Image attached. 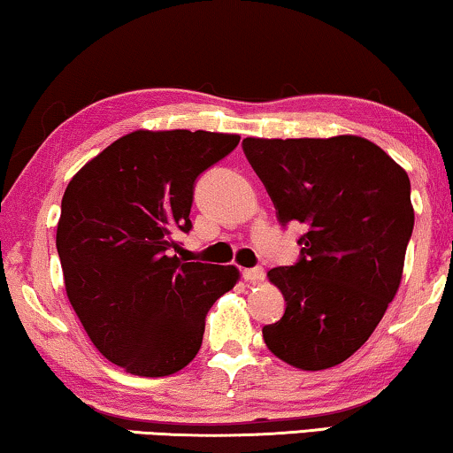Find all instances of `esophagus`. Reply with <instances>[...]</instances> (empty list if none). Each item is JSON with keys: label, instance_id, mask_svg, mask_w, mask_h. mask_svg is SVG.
<instances>
[{"label": "esophagus", "instance_id": "34e87169", "mask_svg": "<svg viewBox=\"0 0 453 453\" xmlns=\"http://www.w3.org/2000/svg\"><path fill=\"white\" fill-rule=\"evenodd\" d=\"M242 277L250 283H260L265 279V269L263 266H252V269L242 271Z\"/></svg>", "mask_w": 453, "mask_h": 453}]
</instances>
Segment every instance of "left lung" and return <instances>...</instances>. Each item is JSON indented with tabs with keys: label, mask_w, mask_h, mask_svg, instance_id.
Segmentation results:
<instances>
[{
	"label": "left lung",
	"mask_w": 453,
	"mask_h": 453,
	"mask_svg": "<svg viewBox=\"0 0 453 453\" xmlns=\"http://www.w3.org/2000/svg\"><path fill=\"white\" fill-rule=\"evenodd\" d=\"M281 226L303 224L299 258L275 266L285 314L263 328L271 353L318 372L349 359L396 296L415 226L409 174L357 135L242 142Z\"/></svg>",
	"instance_id": "left-lung-1"
}]
</instances>
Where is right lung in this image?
<instances>
[{"label":"right lung","instance_id":"add662e5","mask_svg":"<svg viewBox=\"0 0 453 453\" xmlns=\"http://www.w3.org/2000/svg\"><path fill=\"white\" fill-rule=\"evenodd\" d=\"M240 143L209 131H133L88 162L61 201L57 252L65 291L94 347L143 378L199 353L205 316L238 281L232 265L184 263L195 180Z\"/></svg>","mask_w":453,"mask_h":453}]
</instances>
